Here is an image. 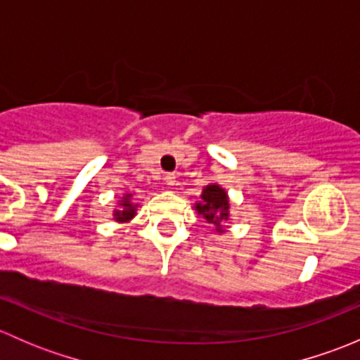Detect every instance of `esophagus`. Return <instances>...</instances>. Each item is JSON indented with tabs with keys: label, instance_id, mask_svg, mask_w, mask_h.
<instances>
[{
	"label": "esophagus",
	"instance_id": "obj_1",
	"mask_svg": "<svg viewBox=\"0 0 360 360\" xmlns=\"http://www.w3.org/2000/svg\"><path fill=\"white\" fill-rule=\"evenodd\" d=\"M165 183H167V186L172 188L174 184H176V176H174V174H167V176H165Z\"/></svg>",
	"mask_w": 360,
	"mask_h": 360
}]
</instances>
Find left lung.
<instances>
[{
    "instance_id": "1",
    "label": "left lung",
    "mask_w": 360,
    "mask_h": 360,
    "mask_svg": "<svg viewBox=\"0 0 360 360\" xmlns=\"http://www.w3.org/2000/svg\"><path fill=\"white\" fill-rule=\"evenodd\" d=\"M202 200L195 203L197 210L203 219L216 228V231L223 233L224 221L230 219V200L228 193L219 184H207L202 191Z\"/></svg>"
}]
</instances>
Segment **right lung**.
I'll return each mask as SVG.
<instances>
[{
  "label": "right lung",
  "mask_w": 360,
  "mask_h": 360,
  "mask_svg": "<svg viewBox=\"0 0 360 360\" xmlns=\"http://www.w3.org/2000/svg\"><path fill=\"white\" fill-rule=\"evenodd\" d=\"M130 198H132V195L130 193L123 195L122 202H120V209H116L115 212H112V217H115V221H118V223H127V221H130L134 216H136L137 205L136 203H132Z\"/></svg>",
  "instance_id": "add662e5"
}]
</instances>
